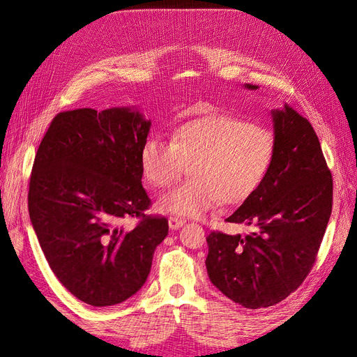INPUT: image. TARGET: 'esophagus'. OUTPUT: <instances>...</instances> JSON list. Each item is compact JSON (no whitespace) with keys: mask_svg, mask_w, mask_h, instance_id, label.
Masks as SVG:
<instances>
[{"mask_svg":"<svg viewBox=\"0 0 357 357\" xmlns=\"http://www.w3.org/2000/svg\"><path fill=\"white\" fill-rule=\"evenodd\" d=\"M184 224H185L184 219L176 218V216H172V218L169 219V227H170V230H178V229H181V227H183Z\"/></svg>","mask_w":357,"mask_h":357,"instance_id":"34e87169","label":"esophagus"}]
</instances>
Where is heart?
Wrapping results in <instances>:
<instances>
[{
    "mask_svg": "<svg viewBox=\"0 0 357 357\" xmlns=\"http://www.w3.org/2000/svg\"><path fill=\"white\" fill-rule=\"evenodd\" d=\"M275 159V138L265 127L231 115H207L178 127L172 142L149 138L139 151L144 179L169 188L187 172L192 178L164 195L165 213L199 218L215 208L238 206L256 193Z\"/></svg>",
    "mask_w": 357,
    "mask_h": 357,
    "instance_id": "1",
    "label": "heart"
}]
</instances>
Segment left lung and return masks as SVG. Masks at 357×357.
Returning <instances> with one entry per match:
<instances>
[{"mask_svg": "<svg viewBox=\"0 0 357 357\" xmlns=\"http://www.w3.org/2000/svg\"><path fill=\"white\" fill-rule=\"evenodd\" d=\"M271 118L275 159L270 172L256 193L225 219L252 231L207 236L211 284L253 310L278 304L304 282L333 207L331 173L312 124L287 104L271 110Z\"/></svg>", "mask_w": 357, "mask_h": 357, "instance_id": "left-lung-1", "label": "left lung"}]
</instances>
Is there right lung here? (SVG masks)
Returning <instances> with one entry per match:
<instances>
[{"label":"right lung","mask_w":357,"mask_h":357,"mask_svg":"<svg viewBox=\"0 0 357 357\" xmlns=\"http://www.w3.org/2000/svg\"><path fill=\"white\" fill-rule=\"evenodd\" d=\"M150 126L130 107L61 112L38 147L30 221L59 282L89 305H116L138 291L169 233L164 216L144 215L139 151ZM127 217L140 222L127 229Z\"/></svg>","instance_id":"obj_1"}]
</instances>
